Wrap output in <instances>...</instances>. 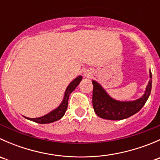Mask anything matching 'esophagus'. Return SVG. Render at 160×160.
<instances>
[{
	"label": "esophagus",
	"instance_id": "obj_1",
	"mask_svg": "<svg viewBox=\"0 0 160 160\" xmlns=\"http://www.w3.org/2000/svg\"><path fill=\"white\" fill-rule=\"evenodd\" d=\"M83 74H84V76L86 77H89L91 76V72H90V71H85Z\"/></svg>",
	"mask_w": 160,
	"mask_h": 160
}]
</instances>
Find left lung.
Instances as JSON below:
<instances>
[{
  "instance_id": "obj_1",
  "label": "left lung",
  "mask_w": 160,
  "mask_h": 160,
  "mask_svg": "<svg viewBox=\"0 0 160 160\" xmlns=\"http://www.w3.org/2000/svg\"><path fill=\"white\" fill-rule=\"evenodd\" d=\"M146 92L142 98L133 101H118L111 98L104 88L92 80L93 89L92 103L97 115L108 120H122L136 114L142 109L149 98L152 89V72Z\"/></svg>"
}]
</instances>
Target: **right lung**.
<instances>
[{"mask_svg":"<svg viewBox=\"0 0 160 160\" xmlns=\"http://www.w3.org/2000/svg\"><path fill=\"white\" fill-rule=\"evenodd\" d=\"M81 80L82 77L81 76H79L78 77H77L75 80H72L70 84H69V86L67 87V90H66L65 91L63 100H62V103H61L60 105H59L57 108H56L55 110L49 112V114L42 116V117L36 118H26L25 117V116H24V117H25V118L28 119V120L32 121V122H35L38 124L52 123V122H56V121H58L60 118H62L63 117L64 114H65L67 107H68V100L70 94L75 90V88L78 86L80 82L81 81Z\"/></svg>","mask_w":160,"mask_h":160,"instance_id":"obj_1","label":"right lung"}]
</instances>
